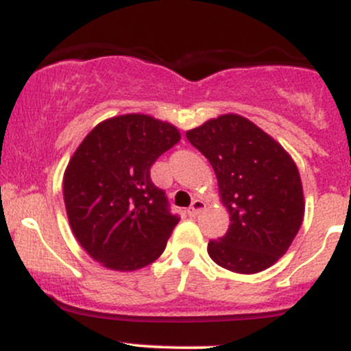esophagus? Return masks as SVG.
I'll return each instance as SVG.
<instances>
[{
	"instance_id": "esophagus-1",
	"label": "esophagus",
	"mask_w": 351,
	"mask_h": 351,
	"mask_svg": "<svg viewBox=\"0 0 351 351\" xmlns=\"http://www.w3.org/2000/svg\"><path fill=\"white\" fill-rule=\"evenodd\" d=\"M206 208V204H204V201H201V199H195L191 203V206L188 208V215L189 216H198L201 211H203V209Z\"/></svg>"
}]
</instances>
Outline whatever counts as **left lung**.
I'll return each mask as SVG.
<instances>
[{"label":"left lung","instance_id":"1","mask_svg":"<svg viewBox=\"0 0 351 351\" xmlns=\"http://www.w3.org/2000/svg\"><path fill=\"white\" fill-rule=\"evenodd\" d=\"M216 173L229 229L209 241L221 267L256 274L287 252L304 219L299 170L287 152L251 120L236 114L211 119L186 132Z\"/></svg>","mask_w":351,"mask_h":351}]
</instances>
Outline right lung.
I'll return each mask as SVG.
<instances>
[{
    "mask_svg": "<svg viewBox=\"0 0 351 351\" xmlns=\"http://www.w3.org/2000/svg\"><path fill=\"white\" fill-rule=\"evenodd\" d=\"M178 128L143 114L100 122L64 173V204L72 232L94 261L112 271H136L158 259L180 217L152 165L180 142Z\"/></svg>",
    "mask_w": 351,
    "mask_h": 351,
    "instance_id": "obj_1",
    "label": "right lung"
}]
</instances>
